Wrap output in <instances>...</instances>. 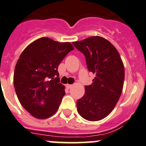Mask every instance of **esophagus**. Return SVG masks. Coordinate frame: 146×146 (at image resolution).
I'll list each match as a JSON object with an SVG mask.
<instances>
[{
    "mask_svg": "<svg viewBox=\"0 0 146 146\" xmlns=\"http://www.w3.org/2000/svg\"><path fill=\"white\" fill-rule=\"evenodd\" d=\"M66 87L68 88H71L73 87V85H71V84H67Z\"/></svg>",
    "mask_w": 146,
    "mask_h": 146,
    "instance_id": "34e87169",
    "label": "esophagus"
}]
</instances>
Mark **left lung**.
<instances>
[{
    "mask_svg": "<svg viewBox=\"0 0 146 146\" xmlns=\"http://www.w3.org/2000/svg\"><path fill=\"white\" fill-rule=\"evenodd\" d=\"M86 57L88 70L95 74L92 85L86 86L77 101L78 112L88 121L104 119L114 110L122 92L125 68L117 49L104 38L90 36L73 42Z\"/></svg>",
    "mask_w": 146,
    "mask_h": 146,
    "instance_id": "left-lung-1",
    "label": "left lung"
}]
</instances>
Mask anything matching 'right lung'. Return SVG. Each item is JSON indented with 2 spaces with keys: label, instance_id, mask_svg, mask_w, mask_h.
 I'll return each instance as SVG.
<instances>
[{
  "label": "right lung",
  "instance_id": "add662e5",
  "mask_svg": "<svg viewBox=\"0 0 146 146\" xmlns=\"http://www.w3.org/2000/svg\"><path fill=\"white\" fill-rule=\"evenodd\" d=\"M73 49L70 42L42 37L19 56L13 75L15 91L22 107L35 117L47 119L58 110L65 94L58 65Z\"/></svg>",
  "mask_w": 146,
  "mask_h": 146
}]
</instances>
